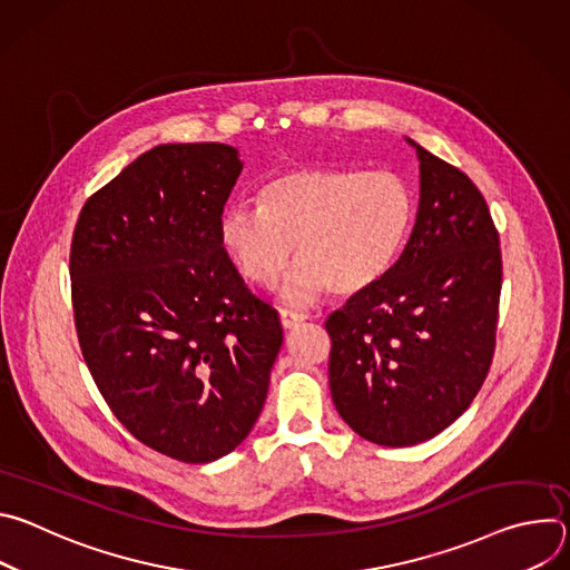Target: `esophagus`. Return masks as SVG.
I'll return each instance as SVG.
<instances>
[{"mask_svg":"<svg viewBox=\"0 0 570 570\" xmlns=\"http://www.w3.org/2000/svg\"><path fill=\"white\" fill-rule=\"evenodd\" d=\"M306 317H308L306 313H297V311H291V308H282V311H279V320H282V327H284V330H295V327H299V324H302Z\"/></svg>","mask_w":570,"mask_h":570,"instance_id":"1","label":"esophagus"}]
</instances>
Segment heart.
Here are the masks:
<instances>
[{
    "label": "heart",
    "instance_id": "b5f03b06",
    "mask_svg": "<svg viewBox=\"0 0 570 570\" xmlns=\"http://www.w3.org/2000/svg\"><path fill=\"white\" fill-rule=\"evenodd\" d=\"M415 218L413 194L390 171L299 167L268 178L257 205L223 209L216 238L234 271L273 286L297 253L284 297L330 288L341 297L374 288L394 266Z\"/></svg>",
    "mask_w": 570,
    "mask_h": 570
}]
</instances>
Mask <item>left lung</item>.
Instances as JSON below:
<instances>
[{"label": "left lung", "instance_id": "8db88e82", "mask_svg": "<svg viewBox=\"0 0 570 570\" xmlns=\"http://www.w3.org/2000/svg\"><path fill=\"white\" fill-rule=\"evenodd\" d=\"M420 205L392 271L332 313L330 387L363 440L413 446L451 426L492 365L501 297L499 232L478 187L405 137Z\"/></svg>", "mask_w": 570, "mask_h": 570}]
</instances>
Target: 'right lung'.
Masks as SVG:
<instances>
[{
    "label": "right lung",
    "instance_id": "1",
    "mask_svg": "<svg viewBox=\"0 0 570 570\" xmlns=\"http://www.w3.org/2000/svg\"><path fill=\"white\" fill-rule=\"evenodd\" d=\"M243 161L227 144H159L80 209L71 238L78 343L115 417L203 464L248 438L284 343L279 315L218 248Z\"/></svg>",
    "mask_w": 570,
    "mask_h": 570
}]
</instances>
